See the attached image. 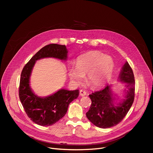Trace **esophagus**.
I'll use <instances>...</instances> for the list:
<instances>
[{"label":"esophagus","instance_id":"esophagus-1","mask_svg":"<svg viewBox=\"0 0 153 153\" xmlns=\"http://www.w3.org/2000/svg\"><path fill=\"white\" fill-rule=\"evenodd\" d=\"M79 94H80V95L82 96V97H83V96L86 95L87 92H86L85 91H84V90H80Z\"/></svg>","mask_w":153,"mask_h":153}]
</instances>
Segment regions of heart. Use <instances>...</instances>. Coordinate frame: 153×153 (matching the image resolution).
I'll list each match as a JSON object with an SVG mask.
<instances>
[{
	"label": "heart",
	"mask_w": 153,
	"mask_h": 153,
	"mask_svg": "<svg viewBox=\"0 0 153 153\" xmlns=\"http://www.w3.org/2000/svg\"><path fill=\"white\" fill-rule=\"evenodd\" d=\"M114 67V61L110 56L99 51H90L79 56L76 66H70L68 74L77 84L82 82L85 75L87 83L92 88L98 89L110 81Z\"/></svg>",
	"instance_id": "1"
}]
</instances>
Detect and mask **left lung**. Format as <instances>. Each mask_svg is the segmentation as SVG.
Instances as JSON below:
<instances>
[{"instance_id": "left-lung-1", "label": "left lung", "mask_w": 153, "mask_h": 153, "mask_svg": "<svg viewBox=\"0 0 153 153\" xmlns=\"http://www.w3.org/2000/svg\"><path fill=\"white\" fill-rule=\"evenodd\" d=\"M118 81L125 83L127 87L125 98L116 104L117 100L111 91V85L89 95L92 104L86 117L96 126L108 128L121 122L130 109L134 98L135 82L133 72L128 62L122 67Z\"/></svg>"}]
</instances>
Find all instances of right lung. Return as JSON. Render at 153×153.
Listing matches in <instances>:
<instances>
[{
    "label": "right lung",
    "instance_id": "right-lung-1",
    "mask_svg": "<svg viewBox=\"0 0 153 153\" xmlns=\"http://www.w3.org/2000/svg\"><path fill=\"white\" fill-rule=\"evenodd\" d=\"M65 45L50 44L38 51L24 66L20 77L19 97L28 117L32 122L41 126H50L66 115L69 103L77 99L79 90L61 89L54 94L40 97L34 94L30 85V77L36 61L45 58L67 59Z\"/></svg>",
    "mask_w": 153,
    "mask_h": 153
}]
</instances>
